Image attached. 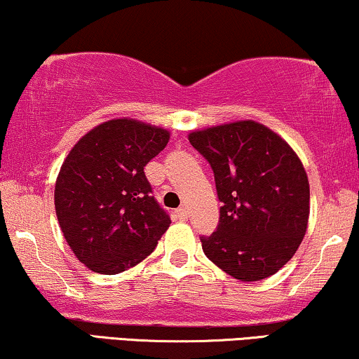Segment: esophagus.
Here are the masks:
<instances>
[{"instance_id":"esophagus-1","label":"esophagus","mask_w":359,"mask_h":359,"mask_svg":"<svg viewBox=\"0 0 359 359\" xmlns=\"http://www.w3.org/2000/svg\"><path fill=\"white\" fill-rule=\"evenodd\" d=\"M176 217H178L180 220H186L189 217V210L186 209V208H180V209H176Z\"/></svg>"}]
</instances>
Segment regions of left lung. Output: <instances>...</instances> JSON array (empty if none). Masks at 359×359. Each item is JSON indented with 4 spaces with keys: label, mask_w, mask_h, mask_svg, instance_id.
I'll list each match as a JSON object with an SVG mask.
<instances>
[{
    "label": "left lung",
    "mask_w": 359,
    "mask_h": 359,
    "mask_svg": "<svg viewBox=\"0 0 359 359\" xmlns=\"http://www.w3.org/2000/svg\"><path fill=\"white\" fill-rule=\"evenodd\" d=\"M188 139L209 161L222 203L217 230L201 237L205 257L240 281L273 276L307 232L311 189L301 158L255 121L194 130Z\"/></svg>",
    "instance_id": "1"
}]
</instances>
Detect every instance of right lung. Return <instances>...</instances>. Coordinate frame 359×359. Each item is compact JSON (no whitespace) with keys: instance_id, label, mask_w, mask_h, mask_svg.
I'll return each instance as SVG.
<instances>
[{"instance_id":"1","label":"right lung","mask_w":359,"mask_h":359,"mask_svg":"<svg viewBox=\"0 0 359 359\" xmlns=\"http://www.w3.org/2000/svg\"><path fill=\"white\" fill-rule=\"evenodd\" d=\"M170 132L147 122L111 119L73 145L55 181V212L75 257L101 274L126 271L154 252L170 227L144 166Z\"/></svg>"}]
</instances>
